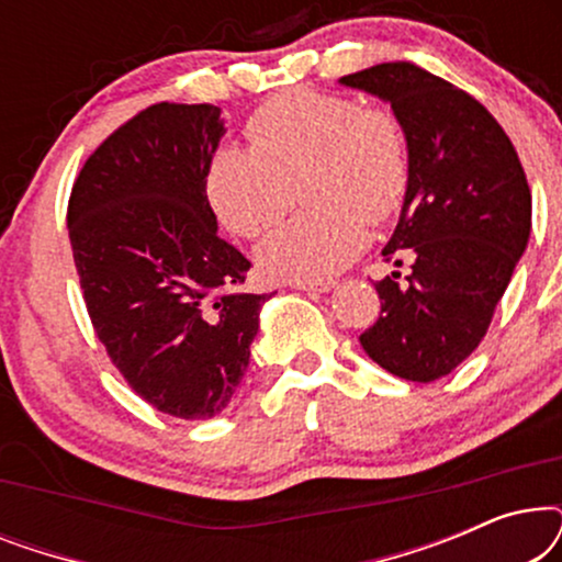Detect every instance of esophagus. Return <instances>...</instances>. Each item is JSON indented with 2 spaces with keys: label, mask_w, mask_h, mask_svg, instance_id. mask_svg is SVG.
<instances>
[{
  "label": "esophagus",
  "mask_w": 562,
  "mask_h": 562,
  "mask_svg": "<svg viewBox=\"0 0 562 562\" xmlns=\"http://www.w3.org/2000/svg\"><path fill=\"white\" fill-rule=\"evenodd\" d=\"M291 289L312 291V294H325V291L335 289V281H289Z\"/></svg>",
  "instance_id": "34e87169"
}]
</instances>
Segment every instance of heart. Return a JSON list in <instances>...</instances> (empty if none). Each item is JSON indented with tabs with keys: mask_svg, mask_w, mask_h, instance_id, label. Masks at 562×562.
Wrapping results in <instances>:
<instances>
[{
	"mask_svg": "<svg viewBox=\"0 0 562 562\" xmlns=\"http://www.w3.org/2000/svg\"><path fill=\"white\" fill-rule=\"evenodd\" d=\"M250 145H222L204 171L212 212L240 237H260L283 217L302 178L312 206L258 245L266 276L319 281L368 243V222L402 210L412 179L409 137L386 106L329 91L276 94L245 125Z\"/></svg>",
	"mask_w": 562,
	"mask_h": 562,
	"instance_id": "1",
	"label": "heart"
}]
</instances>
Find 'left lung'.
<instances>
[{"instance_id":"obj_1","label":"left lung","mask_w":562,"mask_h":562,"mask_svg":"<svg viewBox=\"0 0 562 562\" xmlns=\"http://www.w3.org/2000/svg\"><path fill=\"white\" fill-rule=\"evenodd\" d=\"M383 99L409 137L412 179L381 256L412 258L404 281H375L381 314L360 335L368 358L429 383L463 363L486 335L532 227V194L517 150L479 99L396 60L342 76Z\"/></svg>"}]
</instances>
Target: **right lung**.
I'll use <instances>...</instances> for the list:
<instances>
[{"mask_svg": "<svg viewBox=\"0 0 562 562\" xmlns=\"http://www.w3.org/2000/svg\"><path fill=\"white\" fill-rule=\"evenodd\" d=\"M225 135L220 106L153 104L83 164L68 237L106 356L137 396L179 419L233 398L268 294H248L250 260L217 235L204 171Z\"/></svg>", "mask_w": 562, "mask_h": 562, "instance_id": "1", "label": "right lung"}]
</instances>
